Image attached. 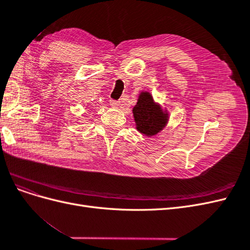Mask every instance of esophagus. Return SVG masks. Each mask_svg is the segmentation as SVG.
Masks as SVG:
<instances>
[{"label": "esophagus", "mask_w": 250, "mask_h": 250, "mask_svg": "<svg viewBox=\"0 0 250 250\" xmlns=\"http://www.w3.org/2000/svg\"><path fill=\"white\" fill-rule=\"evenodd\" d=\"M109 104H110V106H112V107H119L120 106V104H121V102L120 101H117V100H113V99H110L109 100Z\"/></svg>", "instance_id": "1"}]
</instances>
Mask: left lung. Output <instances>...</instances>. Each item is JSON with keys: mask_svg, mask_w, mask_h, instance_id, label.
Here are the masks:
<instances>
[{"mask_svg": "<svg viewBox=\"0 0 250 250\" xmlns=\"http://www.w3.org/2000/svg\"><path fill=\"white\" fill-rule=\"evenodd\" d=\"M133 115L138 130L146 135L156 134L167 122V117L154 104L152 97L148 93H142L133 108Z\"/></svg>", "mask_w": 250, "mask_h": 250, "instance_id": "left-lung-1", "label": "left lung"}]
</instances>
